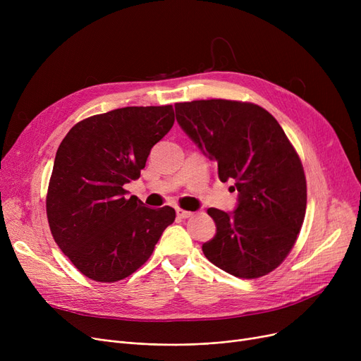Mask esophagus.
<instances>
[{
    "label": "esophagus",
    "instance_id": "esophagus-1",
    "mask_svg": "<svg viewBox=\"0 0 361 361\" xmlns=\"http://www.w3.org/2000/svg\"><path fill=\"white\" fill-rule=\"evenodd\" d=\"M177 216L181 219H187V218H192L193 212H188V211H183V209H177Z\"/></svg>",
    "mask_w": 361,
    "mask_h": 361
}]
</instances>
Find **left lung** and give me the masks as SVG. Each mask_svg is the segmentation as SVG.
Here are the masks:
<instances>
[{"instance_id":"1","label":"left lung","mask_w":361,"mask_h":361,"mask_svg":"<svg viewBox=\"0 0 361 361\" xmlns=\"http://www.w3.org/2000/svg\"><path fill=\"white\" fill-rule=\"evenodd\" d=\"M185 135L218 165L222 183L233 181V212L207 209L216 234L202 245L219 269L259 278L291 252L306 215V177L282 127L259 105L209 99L176 104Z\"/></svg>"}]
</instances>
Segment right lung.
Wrapping results in <instances>:
<instances>
[{
  "mask_svg": "<svg viewBox=\"0 0 361 361\" xmlns=\"http://www.w3.org/2000/svg\"><path fill=\"white\" fill-rule=\"evenodd\" d=\"M173 124L171 105L112 109L75 124L56 150L47 196L49 228L87 278L116 282L131 275L174 222L173 207L150 209L124 190Z\"/></svg>",
  "mask_w": 361,
  "mask_h": 361,
  "instance_id": "1",
  "label": "right lung"
}]
</instances>
